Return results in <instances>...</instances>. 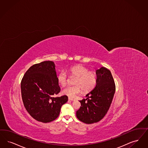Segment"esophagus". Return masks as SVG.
Returning <instances> with one entry per match:
<instances>
[{"label":"esophagus","instance_id":"esophagus-1","mask_svg":"<svg viewBox=\"0 0 148 148\" xmlns=\"http://www.w3.org/2000/svg\"><path fill=\"white\" fill-rule=\"evenodd\" d=\"M69 101H75V99L72 98H69Z\"/></svg>","mask_w":148,"mask_h":148}]
</instances>
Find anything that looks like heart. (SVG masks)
Here are the masks:
<instances>
[{
  "instance_id": "heart-1",
  "label": "heart",
  "mask_w": 148,
  "mask_h": 148,
  "mask_svg": "<svg viewBox=\"0 0 148 148\" xmlns=\"http://www.w3.org/2000/svg\"><path fill=\"white\" fill-rule=\"evenodd\" d=\"M68 72L71 76L76 77L73 86H69L62 90L63 95L69 97H74L80 93L81 89L87 92L92 90L96 86L97 75L95 72L89 70L82 65H75L68 69ZM58 83L62 86H64L67 81V75L66 72L61 71L57 76Z\"/></svg>"
}]
</instances>
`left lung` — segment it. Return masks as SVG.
I'll use <instances>...</instances> for the list:
<instances>
[{
  "mask_svg": "<svg viewBox=\"0 0 148 148\" xmlns=\"http://www.w3.org/2000/svg\"><path fill=\"white\" fill-rule=\"evenodd\" d=\"M97 82L93 90L79 101L81 106L76 112L77 118L86 124L100 121L107 113L112 102L116 86L110 70L101 67L96 71Z\"/></svg>",
  "mask_w": 148,
  "mask_h": 148,
  "instance_id": "8db88e82",
  "label": "left lung"
}]
</instances>
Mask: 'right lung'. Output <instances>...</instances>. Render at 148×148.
<instances>
[{"label":"right lung","mask_w":148,"mask_h":148,"mask_svg":"<svg viewBox=\"0 0 148 148\" xmlns=\"http://www.w3.org/2000/svg\"><path fill=\"white\" fill-rule=\"evenodd\" d=\"M55 63L45 61L34 64L21 82V96L26 110L35 120L51 122L58 118L68 97H55L60 92Z\"/></svg>","instance_id":"1"}]
</instances>
